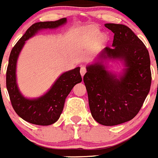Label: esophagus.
<instances>
[{"mask_svg":"<svg viewBox=\"0 0 158 158\" xmlns=\"http://www.w3.org/2000/svg\"><path fill=\"white\" fill-rule=\"evenodd\" d=\"M85 73H86V68H85V66H82L80 69V73L81 75H82V76H83Z\"/></svg>","mask_w":158,"mask_h":158,"instance_id":"34e87169","label":"esophagus"}]
</instances>
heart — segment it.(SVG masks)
Here are the masks:
<instances>
[{
	"label": "heart",
	"mask_w": 158,
	"mask_h": 158,
	"mask_svg": "<svg viewBox=\"0 0 158 158\" xmlns=\"http://www.w3.org/2000/svg\"><path fill=\"white\" fill-rule=\"evenodd\" d=\"M90 33H92V34H94V35H97L98 33V30L97 29H91L90 30Z\"/></svg>",
	"instance_id": "heart-1"
}]
</instances>
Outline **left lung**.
Wrapping results in <instances>:
<instances>
[{
  "label": "left lung",
  "mask_w": 158,
  "mask_h": 158,
  "mask_svg": "<svg viewBox=\"0 0 158 158\" xmlns=\"http://www.w3.org/2000/svg\"><path fill=\"white\" fill-rule=\"evenodd\" d=\"M114 33L113 47L100 52L98 62L87 67L83 77L93 118L106 126L135 118L142 107L151 84V61L144 43L123 24L106 23ZM122 58L127 69L119 79L105 70L103 60Z\"/></svg>",
  "instance_id": "left-lung-1"
}]
</instances>
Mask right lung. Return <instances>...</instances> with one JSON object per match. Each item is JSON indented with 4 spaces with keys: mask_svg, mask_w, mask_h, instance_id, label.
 <instances>
[{
    "mask_svg": "<svg viewBox=\"0 0 158 158\" xmlns=\"http://www.w3.org/2000/svg\"><path fill=\"white\" fill-rule=\"evenodd\" d=\"M66 18L56 21L38 22L28 28L23 36L11 50L6 73V85L14 111L21 118L31 124L49 125L60 118L65 100L76 84L82 82L80 68L70 70L60 76L52 88L44 96L36 99H27L19 92L16 82V64L19 53L27 40L40 29L56 28L64 24Z\"/></svg>",
    "mask_w": 158,
    "mask_h": 158,
    "instance_id": "right-lung-1",
    "label": "right lung"
}]
</instances>
